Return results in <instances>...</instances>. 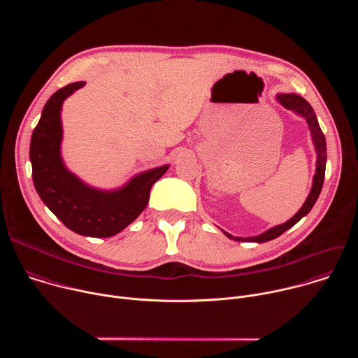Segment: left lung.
Masks as SVG:
<instances>
[{
  "instance_id": "obj_1",
  "label": "left lung",
  "mask_w": 358,
  "mask_h": 358,
  "mask_svg": "<svg viewBox=\"0 0 358 358\" xmlns=\"http://www.w3.org/2000/svg\"><path fill=\"white\" fill-rule=\"evenodd\" d=\"M278 100L280 101V105L287 109V110H293L296 113H299L300 116H303L306 119V122H308L309 127H310V133H312V137H313V143H315V147H316V152H317V163H316V176L313 178V187H312V191L308 196V199L304 201L303 207L297 211V214L290 218L287 222L282 224V225H278V227H273L271 228L269 231L264 232L262 235H258V236H253V238H235L232 236L231 234L225 232V235L229 238V239H235L238 242H242V241H249V242H268V241H272L278 236H280L285 231H287L289 228H292L296 222H299L304 215H308L309 211L313 208L315 202L317 201L319 195H320V191H322V187H323V182H324V173H326V160H327V150H326V137L319 126V122H317V117L315 115V110L313 108L309 105V101L303 99L301 96H297V94H293V93H287V94H279L278 96Z\"/></svg>"
}]
</instances>
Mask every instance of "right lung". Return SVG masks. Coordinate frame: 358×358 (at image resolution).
Instances as JSON below:
<instances>
[{
  "instance_id": "obj_1",
  "label": "right lung",
  "mask_w": 358,
  "mask_h": 358,
  "mask_svg": "<svg viewBox=\"0 0 358 358\" xmlns=\"http://www.w3.org/2000/svg\"><path fill=\"white\" fill-rule=\"evenodd\" d=\"M86 82L64 86L49 97L32 131L29 160L35 189L45 206L71 231L109 238L131 224L145 208L150 189L169 169L163 166L134 177L116 191H99L69 173L61 159V108Z\"/></svg>"
}]
</instances>
